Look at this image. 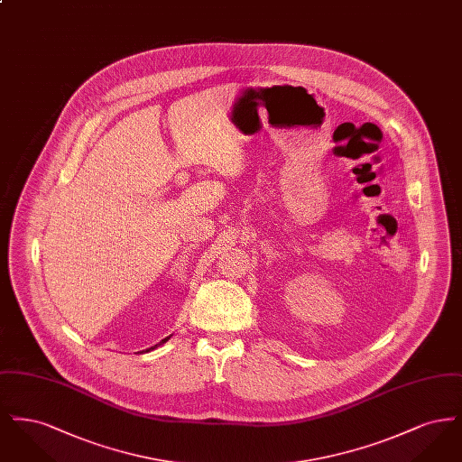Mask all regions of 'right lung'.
<instances>
[{
	"mask_svg": "<svg viewBox=\"0 0 462 462\" xmlns=\"http://www.w3.org/2000/svg\"><path fill=\"white\" fill-rule=\"evenodd\" d=\"M168 339H170V337H166V339H162V341H161V343H166V341H168ZM155 346H157V345H155ZM154 346V348H155Z\"/></svg>",
	"mask_w": 462,
	"mask_h": 462,
	"instance_id": "obj_1",
	"label": "right lung"
}]
</instances>
